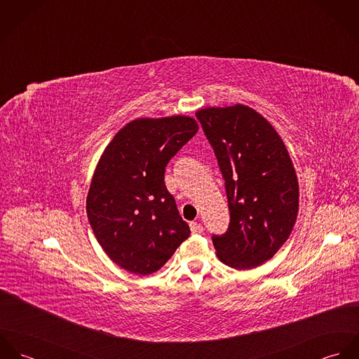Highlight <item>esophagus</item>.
I'll list each match as a JSON object with an SVG mask.
<instances>
[{"label": "esophagus", "mask_w": 359, "mask_h": 359, "mask_svg": "<svg viewBox=\"0 0 359 359\" xmlns=\"http://www.w3.org/2000/svg\"><path fill=\"white\" fill-rule=\"evenodd\" d=\"M189 226H191L192 233H195V235H198V233H202V232H203V226H202L199 222H191V224H189Z\"/></svg>", "instance_id": "obj_1"}]
</instances>
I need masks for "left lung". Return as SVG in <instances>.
<instances>
[{"label":"left lung","mask_w":359,"mask_h":359,"mask_svg":"<svg viewBox=\"0 0 359 359\" xmlns=\"http://www.w3.org/2000/svg\"><path fill=\"white\" fill-rule=\"evenodd\" d=\"M225 181L229 225L212 235L218 258L250 269L287 241L299 211V182L287 149L273 127L245 104L196 113Z\"/></svg>","instance_id":"8db88e82"}]
</instances>
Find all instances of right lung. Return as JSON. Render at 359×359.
I'll list each match as a JSON object with an SVG mask.
<instances>
[{
  "label": "right lung",
  "instance_id": "add662e5",
  "mask_svg": "<svg viewBox=\"0 0 359 359\" xmlns=\"http://www.w3.org/2000/svg\"><path fill=\"white\" fill-rule=\"evenodd\" d=\"M195 118H138L106 147L94 172L87 214L104 253L140 275L160 269L189 238L164 184L168 161L198 133Z\"/></svg>",
  "mask_w": 359,
  "mask_h": 359
}]
</instances>
